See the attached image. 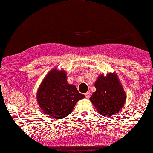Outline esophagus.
Segmentation results:
<instances>
[{"label": "esophagus", "instance_id": "34e87169", "mask_svg": "<svg viewBox=\"0 0 153 153\" xmlns=\"http://www.w3.org/2000/svg\"><path fill=\"white\" fill-rule=\"evenodd\" d=\"M85 97L86 98H89L91 96V93L90 92H88L86 93V94H85Z\"/></svg>", "mask_w": 153, "mask_h": 153}]
</instances>
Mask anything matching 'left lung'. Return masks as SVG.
Masks as SVG:
<instances>
[{"mask_svg": "<svg viewBox=\"0 0 153 153\" xmlns=\"http://www.w3.org/2000/svg\"><path fill=\"white\" fill-rule=\"evenodd\" d=\"M95 87L96 91L89 99L101 115L111 117L121 110L126 101V94L117 75H100L95 82Z\"/></svg>", "mask_w": 153, "mask_h": 153, "instance_id": "8db88e82", "label": "left lung"}]
</instances>
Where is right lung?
<instances>
[{
  "mask_svg": "<svg viewBox=\"0 0 153 153\" xmlns=\"http://www.w3.org/2000/svg\"><path fill=\"white\" fill-rule=\"evenodd\" d=\"M40 109L50 117L62 119L72 112L78 101L85 97L76 87L68 84L66 72L53 69L44 77L37 91Z\"/></svg>",
  "mask_w": 153,
  "mask_h": 153,
  "instance_id": "right-lung-1",
  "label": "right lung"
}]
</instances>
